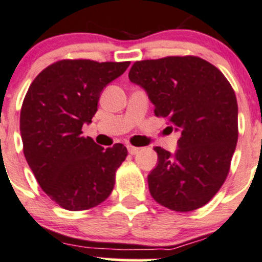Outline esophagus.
I'll return each mask as SVG.
<instances>
[{
  "label": "esophagus",
  "mask_w": 262,
  "mask_h": 262,
  "mask_svg": "<svg viewBox=\"0 0 262 262\" xmlns=\"http://www.w3.org/2000/svg\"><path fill=\"white\" fill-rule=\"evenodd\" d=\"M127 149H128V152H130L131 155H135V154H137V152H139V147H136V146H132V145H128L127 146Z\"/></svg>",
  "instance_id": "1"
}]
</instances>
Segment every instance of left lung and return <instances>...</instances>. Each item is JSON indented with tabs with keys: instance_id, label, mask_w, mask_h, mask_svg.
<instances>
[{
	"instance_id": "1",
	"label": "left lung",
	"mask_w": 262,
	"mask_h": 262,
	"mask_svg": "<svg viewBox=\"0 0 262 262\" xmlns=\"http://www.w3.org/2000/svg\"><path fill=\"white\" fill-rule=\"evenodd\" d=\"M128 79L147 93L158 117L178 131L174 154L155 146L147 176L152 199L174 211L208 204L224 183L238 140L233 88L214 64L196 56H169L132 64Z\"/></svg>"
}]
</instances>
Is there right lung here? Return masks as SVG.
Returning <instances> with one entry per match:
<instances>
[{
  "instance_id": "1",
  "label": "right lung",
  "mask_w": 262,
  "mask_h": 262,
  "mask_svg": "<svg viewBox=\"0 0 262 262\" xmlns=\"http://www.w3.org/2000/svg\"><path fill=\"white\" fill-rule=\"evenodd\" d=\"M130 62L62 59L43 70L28 89L20 112L23 150L42 190L61 208L88 210L115 187L116 170L127 157L122 144L99 146L82 136L102 90Z\"/></svg>"
}]
</instances>
